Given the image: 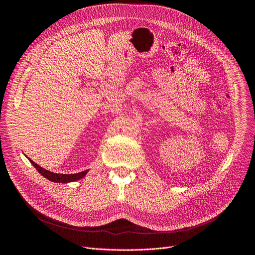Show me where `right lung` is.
I'll return each mask as SVG.
<instances>
[{
	"label": "right lung",
	"instance_id": "right-lung-1",
	"mask_svg": "<svg viewBox=\"0 0 255 255\" xmlns=\"http://www.w3.org/2000/svg\"><path fill=\"white\" fill-rule=\"evenodd\" d=\"M30 160V162L33 164V166L38 170V172L40 174H42L44 177H46L47 179L54 181V183H59V184H65V183H71V181H77L81 178H83L89 170H84L82 172H78V173H70V174H60V173H54L51 172L49 170H46L45 168L41 167L40 165H38L37 163H35L33 160H31L30 158H28Z\"/></svg>",
	"mask_w": 255,
	"mask_h": 255
}]
</instances>
